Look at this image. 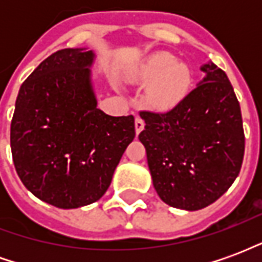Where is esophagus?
<instances>
[{
	"mask_svg": "<svg viewBox=\"0 0 262 262\" xmlns=\"http://www.w3.org/2000/svg\"><path fill=\"white\" fill-rule=\"evenodd\" d=\"M135 129H136V135H139L144 129V120L140 116H137L136 119H135Z\"/></svg>",
	"mask_w": 262,
	"mask_h": 262,
	"instance_id": "1",
	"label": "esophagus"
}]
</instances>
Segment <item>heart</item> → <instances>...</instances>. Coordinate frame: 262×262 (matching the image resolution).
<instances>
[{
  "mask_svg": "<svg viewBox=\"0 0 262 262\" xmlns=\"http://www.w3.org/2000/svg\"><path fill=\"white\" fill-rule=\"evenodd\" d=\"M136 77L142 81H153L147 90V99L156 109H171L187 97L192 84L191 69L178 63L174 54L159 52L146 59Z\"/></svg>",
  "mask_w": 262,
  "mask_h": 262,
  "instance_id": "heart-1",
  "label": "heart"
}]
</instances>
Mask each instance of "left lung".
I'll use <instances>...</instances> for the list:
<instances>
[{
    "label": "left lung",
    "mask_w": 262,
    "mask_h": 262,
    "mask_svg": "<svg viewBox=\"0 0 262 262\" xmlns=\"http://www.w3.org/2000/svg\"><path fill=\"white\" fill-rule=\"evenodd\" d=\"M205 77L167 114L140 112L148 170L161 201L199 210L217 201L242 168L244 130L240 103L223 70L212 61Z\"/></svg>",
    "instance_id": "8db88e82"
}]
</instances>
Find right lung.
Masks as SVG:
<instances>
[{
	"label": "right lung",
	"mask_w": 262,
	"mask_h": 262,
	"mask_svg": "<svg viewBox=\"0 0 262 262\" xmlns=\"http://www.w3.org/2000/svg\"><path fill=\"white\" fill-rule=\"evenodd\" d=\"M92 50L63 49L20 85L11 122L15 170L29 191L56 208L97 202L135 139V118L97 106Z\"/></svg>",
	"instance_id": "obj_1"
}]
</instances>
